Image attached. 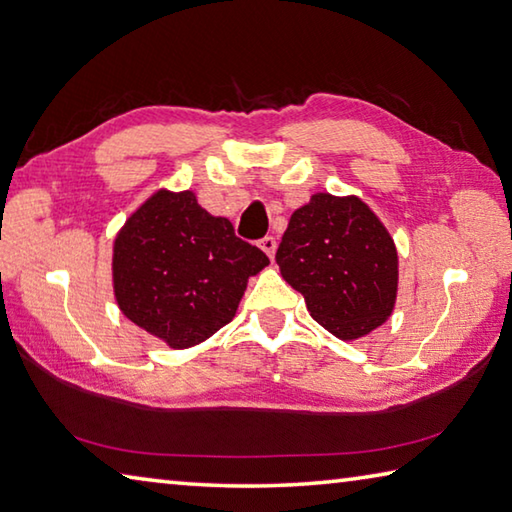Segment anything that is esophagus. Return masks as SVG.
Here are the masks:
<instances>
[{"label": "esophagus", "instance_id": "34e87169", "mask_svg": "<svg viewBox=\"0 0 512 512\" xmlns=\"http://www.w3.org/2000/svg\"><path fill=\"white\" fill-rule=\"evenodd\" d=\"M258 247L263 249V252L274 260V254H276V238H274V236H265V238L258 243Z\"/></svg>", "mask_w": 512, "mask_h": 512}]
</instances>
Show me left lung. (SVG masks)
<instances>
[{"label": "left lung", "mask_w": 512, "mask_h": 512, "mask_svg": "<svg viewBox=\"0 0 512 512\" xmlns=\"http://www.w3.org/2000/svg\"><path fill=\"white\" fill-rule=\"evenodd\" d=\"M276 263L303 294L314 321L341 341L376 330L397 303V247L379 216L356 196L314 194L296 209Z\"/></svg>", "instance_id": "1"}]
</instances>
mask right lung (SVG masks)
Returning <instances> with one entry per match:
<instances>
[{"label": "right lung", "mask_w": 512, "mask_h": 512, "mask_svg": "<svg viewBox=\"0 0 512 512\" xmlns=\"http://www.w3.org/2000/svg\"><path fill=\"white\" fill-rule=\"evenodd\" d=\"M267 265L194 191L158 189L115 234L113 294L140 330L187 350L236 316L247 281Z\"/></svg>", "instance_id": "obj_1"}]
</instances>
